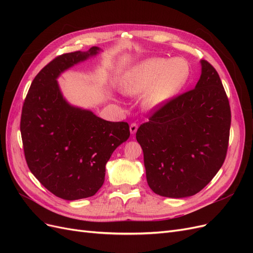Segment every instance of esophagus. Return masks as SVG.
<instances>
[{
  "instance_id": "34e87169",
  "label": "esophagus",
  "mask_w": 253,
  "mask_h": 253,
  "mask_svg": "<svg viewBox=\"0 0 253 253\" xmlns=\"http://www.w3.org/2000/svg\"><path fill=\"white\" fill-rule=\"evenodd\" d=\"M137 128H138L137 124H132L129 126V132H131V134H135L137 132Z\"/></svg>"
}]
</instances>
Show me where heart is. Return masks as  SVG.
Here are the masks:
<instances>
[{"mask_svg":"<svg viewBox=\"0 0 253 253\" xmlns=\"http://www.w3.org/2000/svg\"><path fill=\"white\" fill-rule=\"evenodd\" d=\"M190 77L191 67L183 58H150L129 68L121 79V88L129 95L144 91L143 106L154 110L178 95Z\"/></svg>","mask_w":253,"mask_h":253,"instance_id":"1","label":"heart"}]
</instances>
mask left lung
Segmentation results:
<instances>
[{
	"mask_svg": "<svg viewBox=\"0 0 253 253\" xmlns=\"http://www.w3.org/2000/svg\"><path fill=\"white\" fill-rule=\"evenodd\" d=\"M195 88L160 106L137 129L154 193L183 198L200 192L223 166L231 111L217 72L201 60Z\"/></svg>",
	"mask_w": 253,
	"mask_h": 253,
	"instance_id": "1",
	"label": "left lung"
}]
</instances>
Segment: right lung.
I'll return each mask as SVG.
<instances>
[{
	"mask_svg": "<svg viewBox=\"0 0 253 253\" xmlns=\"http://www.w3.org/2000/svg\"><path fill=\"white\" fill-rule=\"evenodd\" d=\"M100 50L93 46L53 59L36 76L23 104L20 129L29 170L66 201L97 193L106 163L129 137L126 122L106 121L70 104L61 93L59 76Z\"/></svg>",
	"mask_w": 253,
	"mask_h": 253,
	"instance_id": "1",
	"label": "right lung"
}]
</instances>
